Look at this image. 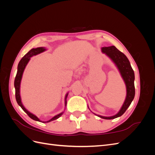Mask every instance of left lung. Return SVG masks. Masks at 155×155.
Returning <instances> with one entry per match:
<instances>
[{"label":"left lung","mask_w":155,"mask_h":155,"mask_svg":"<svg viewBox=\"0 0 155 155\" xmlns=\"http://www.w3.org/2000/svg\"><path fill=\"white\" fill-rule=\"evenodd\" d=\"M101 51L106 55H107L112 60V61L115 64L116 67L119 70L121 78L124 79L126 86L127 94L125 100L118 113L112 116H103L94 113L95 115L100 117L101 118L105 120H112L123 115L134 99L135 95V88L134 83V73L132 67L130 66L129 61L127 58L126 57V55L121 52V51H119L114 46L103 47L101 48Z\"/></svg>","instance_id":"obj_1"}]
</instances>
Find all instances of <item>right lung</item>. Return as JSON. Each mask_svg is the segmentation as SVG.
Segmentation results:
<instances>
[{
	"label": "right lung",
	"mask_w": 155,
	"mask_h": 155,
	"mask_svg": "<svg viewBox=\"0 0 155 155\" xmlns=\"http://www.w3.org/2000/svg\"><path fill=\"white\" fill-rule=\"evenodd\" d=\"M45 50H46V49L44 47H38L36 48H32L26 55H25L24 57H23L21 59L20 62L18 63V67H17V72L16 77L15 78V81H14V87H15V98H16V100H17L18 105L22 108V109L24 110L28 115L29 116L30 118L34 120L40 121V122L48 123V122H50V121H51L57 120L58 118H59V117L61 116L62 114L64 113V111L61 112V113H59L57 115H55V116L53 117L52 118L50 119V120H48L47 121H42L38 118H37L35 115L31 113L28 110L24 107V105H23V104H22L21 95H20V87H21V81L22 77V74H23V72H24V70L26 67L27 64L28 63L29 61L30 60V58H31L32 56H34V55H36L37 54L43 52V51H45ZM68 93H67V94H66V96H65V98H64L65 107H66V106H67V97L68 96Z\"/></svg>",
	"instance_id": "obj_1"
}]
</instances>
